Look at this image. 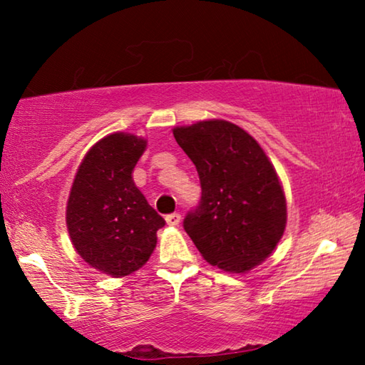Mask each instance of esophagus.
I'll list each match as a JSON object with an SVG mask.
<instances>
[{"mask_svg":"<svg viewBox=\"0 0 365 365\" xmlns=\"http://www.w3.org/2000/svg\"><path fill=\"white\" fill-rule=\"evenodd\" d=\"M182 220V215L178 212H174V214H169L165 215V222H168V225H172V227H177L178 224H180Z\"/></svg>","mask_w":365,"mask_h":365,"instance_id":"34e87169","label":"esophagus"}]
</instances>
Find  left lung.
Returning <instances> with one entry per match:
<instances>
[{
  "label": "left lung",
  "instance_id": "left-lung-1",
  "mask_svg": "<svg viewBox=\"0 0 365 365\" xmlns=\"http://www.w3.org/2000/svg\"><path fill=\"white\" fill-rule=\"evenodd\" d=\"M178 146L196 165L201 201L185 232L209 264L245 274L264 262L287 227L279 175L257 141L232 122L175 127Z\"/></svg>",
  "mask_w": 365,
  "mask_h": 365
}]
</instances>
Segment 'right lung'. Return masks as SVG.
<instances>
[{"mask_svg":"<svg viewBox=\"0 0 365 365\" xmlns=\"http://www.w3.org/2000/svg\"><path fill=\"white\" fill-rule=\"evenodd\" d=\"M148 141L110 133L85 154L67 200L66 222L83 261L110 277L143 267L165 220L148 205L132 172Z\"/></svg>","mask_w":365,"mask_h":365,"instance_id":"add662e5","label":"right lung"}]
</instances>
